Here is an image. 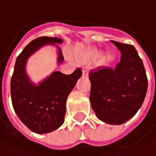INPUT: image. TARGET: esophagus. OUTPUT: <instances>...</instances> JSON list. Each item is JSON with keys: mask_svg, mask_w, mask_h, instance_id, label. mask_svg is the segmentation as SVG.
I'll return each instance as SVG.
<instances>
[{"mask_svg": "<svg viewBox=\"0 0 156 156\" xmlns=\"http://www.w3.org/2000/svg\"><path fill=\"white\" fill-rule=\"evenodd\" d=\"M82 72H83V75H84V76H87V75H88V71H87V69H83Z\"/></svg>", "mask_w": 156, "mask_h": 156, "instance_id": "esophagus-1", "label": "esophagus"}]
</instances>
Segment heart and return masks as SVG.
Here are the masks:
<instances>
[{
  "label": "heart",
  "instance_id": "obj_1",
  "mask_svg": "<svg viewBox=\"0 0 156 156\" xmlns=\"http://www.w3.org/2000/svg\"><path fill=\"white\" fill-rule=\"evenodd\" d=\"M96 54H97V51L96 50H91V51H87L85 56H86L87 59H93V58H94L96 56Z\"/></svg>",
  "mask_w": 156,
  "mask_h": 156
}]
</instances>
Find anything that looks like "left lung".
<instances>
[{
	"label": "left lung",
	"mask_w": 156,
	"mask_h": 156,
	"mask_svg": "<svg viewBox=\"0 0 156 156\" xmlns=\"http://www.w3.org/2000/svg\"><path fill=\"white\" fill-rule=\"evenodd\" d=\"M120 51L115 68L100 66L89 72L90 103L100 120L120 125L141 107L147 90V78L142 60L133 45L112 41Z\"/></svg>",
	"instance_id": "1"
}]
</instances>
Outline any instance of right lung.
<instances>
[{"instance_id":"right-lung-1","label":"right lung","mask_w":156,"mask_h":156,"mask_svg":"<svg viewBox=\"0 0 156 156\" xmlns=\"http://www.w3.org/2000/svg\"><path fill=\"white\" fill-rule=\"evenodd\" d=\"M62 42L57 37H38L24 48L16 60L10 82L12 105L20 120L37 134L51 132L63 124L68 95L82 76V70L77 69L70 75L54 71L36 85L26 71L27 62L43 46L54 45L58 50L57 62L62 63L64 58L58 45Z\"/></svg>"}]
</instances>
